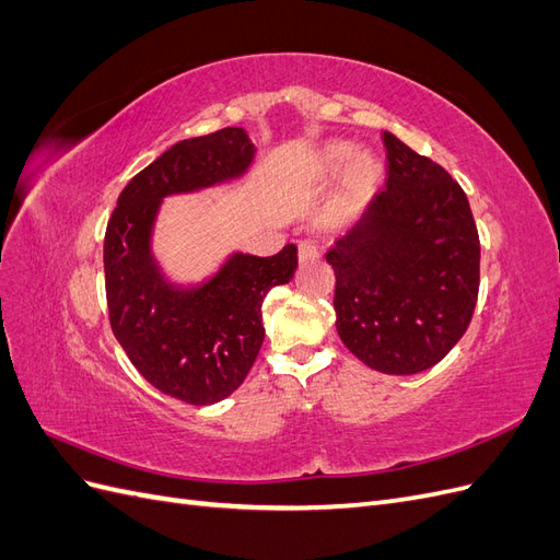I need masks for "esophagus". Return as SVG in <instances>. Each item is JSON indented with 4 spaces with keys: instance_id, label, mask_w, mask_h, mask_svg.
<instances>
[{
    "instance_id": "1",
    "label": "esophagus",
    "mask_w": 560,
    "mask_h": 560,
    "mask_svg": "<svg viewBox=\"0 0 560 560\" xmlns=\"http://www.w3.org/2000/svg\"><path fill=\"white\" fill-rule=\"evenodd\" d=\"M317 257H319V252H317V247L313 243H301L299 245V264L301 266L317 261Z\"/></svg>"
}]
</instances>
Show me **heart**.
Instances as JSON below:
<instances>
[{
    "label": "heart",
    "instance_id": "heart-1",
    "mask_svg": "<svg viewBox=\"0 0 560 560\" xmlns=\"http://www.w3.org/2000/svg\"><path fill=\"white\" fill-rule=\"evenodd\" d=\"M338 173H341V179L327 202L325 217L331 226H346L366 206L383 175V165L374 151H358L352 142L336 140L315 154L313 175L317 179H331Z\"/></svg>",
    "mask_w": 560,
    "mask_h": 560
}]
</instances>
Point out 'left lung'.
Wrapping results in <instances>:
<instances>
[{
    "instance_id": "8db88e82",
    "label": "left lung",
    "mask_w": 560,
    "mask_h": 560,
    "mask_svg": "<svg viewBox=\"0 0 560 560\" xmlns=\"http://www.w3.org/2000/svg\"><path fill=\"white\" fill-rule=\"evenodd\" d=\"M385 191L327 252L336 331L366 366L420 374L460 341L479 296V233L460 184L393 132Z\"/></svg>"
}]
</instances>
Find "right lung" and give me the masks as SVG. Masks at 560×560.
I'll return each instance as SVG.
<instances>
[{"mask_svg": "<svg viewBox=\"0 0 560 560\" xmlns=\"http://www.w3.org/2000/svg\"><path fill=\"white\" fill-rule=\"evenodd\" d=\"M257 147L245 128L182 140L135 175L116 200L105 233L109 322L135 369L163 395L194 406L241 387L264 343L261 303L296 270V247L273 257L231 252L200 282H177L154 252L165 198L238 182Z\"/></svg>", "mask_w": 560, "mask_h": 560, "instance_id": "add662e5", "label": "right lung"}]
</instances>
